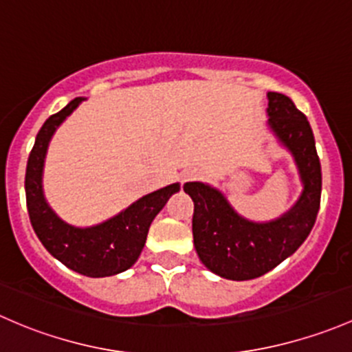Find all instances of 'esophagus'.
<instances>
[{"instance_id": "1", "label": "esophagus", "mask_w": 352, "mask_h": 352, "mask_svg": "<svg viewBox=\"0 0 352 352\" xmlns=\"http://www.w3.org/2000/svg\"><path fill=\"white\" fill-rule=\"evenodd\" d=\"M195 176H197V175H195V173H186V175L183 176V181H190V179H193Z\"/></svg>"}]
</instances>
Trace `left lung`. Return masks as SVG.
<instances>
[{"label": "left lung", "instance_id": "1", "mask_svg": "<svg viewBox=\"0 0 352 352\" xmlns=\"http://www.w3.org/2000/svg\"><path fill=\"white\" fill-rule=\"evenodd\" d=\"M270 126L293 154L303 193L281 219L256 223L234 212L223 195L203 183H186L195 203L193 242L198 257L212 273L245 281L263 276L283 263L309 237L320 208L322 171L314 132L305 115L281 93H267Z\"/></svg>", "mask_w": 352, "mask_h": 352}]
</instances>
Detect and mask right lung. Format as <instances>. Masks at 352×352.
Listing matches in <instances>:
<instances>
[{
    "label": "right lung",
    "instance_id": "add662e5",
    "mask_svg": "<svg viewBox=\"0 0 352 352\" xmlns=\"http://www.w3.org/2000/svg\"><path fill=\"white\" fill-rule=\"evenodd\" d=\"M82 100L85 98H74L59 113L50 115L38 130L25 173L28 217L43 248L69 270L89 278L113 276L129 270L139 259L152 220L169 197L179 191V184H169L146 195L100 226L78 229L63 222L43 198V159L52 133Z\"/></svg>",
    "mask_w": 352,
    "mask_h": 352
}]
</instances>
